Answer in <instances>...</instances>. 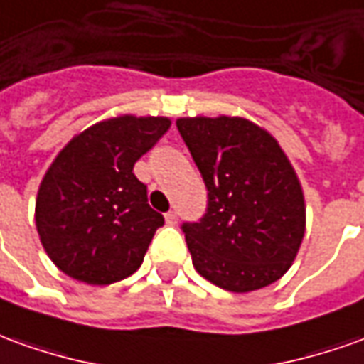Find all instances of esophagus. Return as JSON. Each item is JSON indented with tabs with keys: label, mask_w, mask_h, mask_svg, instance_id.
Here are the masks:
<instances>
[{
	"label": "esophagus",
	"mask_w": 364,
	"mask_h": 364,
	"mask_svg": "<svg viewBox=\"0 0 364 364\" xmlns=\"http://www.w3.org/2000/svg\"><path fill=\"white\" fill-rule=\"evenodd\" d=\"M177 218H179V215H177L175 210H169V213L165 215V220H167V225H177Z\"/></svg>",
	"instance_id": "34e87169"
}]
</instances>
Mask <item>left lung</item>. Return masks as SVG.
I'll return each mask as SVG.
<instances>
[{"mask_svg":"<svg viewBox=\"0 0 364 364\" xmlns=\"http://www.w3.org/2000/svg\"><path fill=\"white\" fill-rule=\"evenodd\" d=\"M177 129L207 187V210L183 223L193 266L228 291L279 279L306 232L296 171L278 141L244 118H179Z\"/></svg>","mask_w":364,"mask_h":364,"instance_id":"left-lung-1","label":"left lung"}]
</instances>
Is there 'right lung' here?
Returning <instances> with one entry per match:
<instances>
[{"mask_svg":"<svg viewBox=\"0 0 364 364\" xmlns=\"http://www.w3.org/2000/svg\"><path fill=\"white\" fill-rule=\"evenodd\" d=\"M169 126L167 118L120 116L85 129L58 154L35 205L41 242L58 270L104 286L141 266L165 220L149 207L134 165Z\"/></svg>","mask_w":364,"mask_h":364,"instance_id":"1","label":"right lung"}]
</instances>
